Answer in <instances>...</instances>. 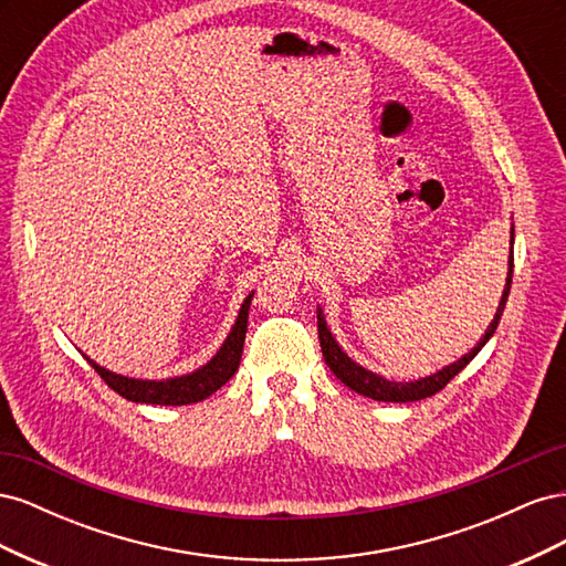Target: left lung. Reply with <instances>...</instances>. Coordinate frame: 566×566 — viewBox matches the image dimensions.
Instances as JSON below:
<instances>
[{"label": "left lung", "instance_id": "obj_1", "mask_svg": "<svg viewBox=\"0 0 566 566\" xmlns=\"http://www.w3.org/2000/svg\"><path fill=\"white\" fill-rule=\"evenodd\" d=\"M512 243H515V229H512V235H510V269H507V283H505V290H503V297H501V304L499 310H495V316L491 321V325L486 328L484 337L476 342V347L465 354L462 358H458L455 364L447 366L443 370L430 375V378H422V380H416V382H389L385 380L382 375H375L366 368H361L358 364H354L352 358L339 349V345L335 342L333 333L328 331V325H325V318L318 310V339H321V352H323V358L325 364H328V368L335 373V378L339 382H345L349 389H354L356 394H364V397L368 399H375V401H391V403H406V401H420V399H427L432 397V394H437L439 389L447 387L455 375L465 368L472 358L479 354V349H482L486 342L491 339V335L495 333V328H499V321L503 316V310H505V302H507V295H510V283H512V266H515V256H512Z\"/></svg>", "mask_w": 566, "mask_h": 566}]
</instances>
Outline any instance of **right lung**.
<instances>
[{
  "label": "right lung",
  "instance_id": "obj_1",
  "mask_svg": "<svg viewBox=\"0 0 566 566\" xmlns=\"http://www.w3.org/2000/svg\"><path fill=\"white\" fill-rule=\"evenodd\" d=\"M252 295L245 297L241 312H238L235 325L231 328L229 337L224 339V345H221V349L212 356V361H208L193 373L181 375V378L134 380V378H125V375H117V373L101 368L98 364L92 361L90 356H84V358H87L90 366L101 375V380H104L113 391H117L119 397H125L127 401L158 403V406H186V403L202 401V399H208L210 394H214L221 385H227L235 375L238 366H241Z\"/></svg>",
  "mask_w": 566,
  "mask_h": 566
}]
</instances>
